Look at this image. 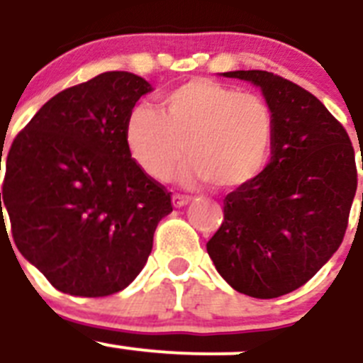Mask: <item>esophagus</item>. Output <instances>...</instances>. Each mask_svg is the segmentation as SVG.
Masks as SVG:
<instances>
[{
	"label": "esophagus",
	"instance_id": "1",
	"mask_svg": "<svg viewBox=\"0 0 363 363\" xmlns=\"http://www.w3.org/2000/svg\"><path fill=\"white\" fill-rule=\"evenodd\" d=\"M172 201H173V206H184V204H188L190 203V197H188V195H181V194H173V197H172Z\"/></svg>",
	"mask_w": 363,
	"mask_h": 363
}]
</instances>
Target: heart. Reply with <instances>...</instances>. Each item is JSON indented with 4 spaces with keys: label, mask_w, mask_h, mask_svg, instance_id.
<instances>
[{
    "label": "heart",
    "mask_w": 363,
    "mask_h": 363,
    "mask_svg": "<svg viewBox=\"0 0 363 363\" xmlns=\"http://www.w3.org/2000/svg\"><path fill=\"white\" fill-rule=\"evenodd\" d=\"M272 135V111L259 94L204 78L160 94L159 111L133 107L124 125L129 155L151 179L168 181L186 153L188 175L216 188L250 181L263 168Z\"/></svg>",
    "instance_id": "1"
}]
</instances>
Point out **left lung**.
Returning a JSON list of instances; mask_svg holds the SVG:
<instances>
[{"instance_id": "1", "label": "left lung", "mask_w": 363, "mask_h": 363, "mask_svg": "<svg viewBox=\"0 0 363 363\" xmlns=\"http://www.w3.org/2000/svg\"><path fill=\"white\" fill-rule=\"evenodd\" d=\"M223 77L261 87L274 118L272 157L226 195L206 250L232 289L277 298L305 285L342 245L358 184L354 150L329 109L294 82L269 71Z\"/></svg>"}]
</instances>
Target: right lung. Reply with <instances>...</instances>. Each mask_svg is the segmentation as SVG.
Wrapping results in <instances>:
<instances>
[{"instance_id": "right-lung-1", "label": "right lung", "mask_w": 363, "mask_h": 363, "mask_svg": "<svg viewBox=\"0 0 363 363\" xmlns=\"http://www.w3.org/2000/svg\"><path fill=\"white\" fill-rule=\"evenodd\" d=\"M150 91L133 72H102L43 104L9 150L0 225L5 208L21 256L65 294L125 289L173 210L124 143L125 118Z\"/></svg>"}]
</instances>
